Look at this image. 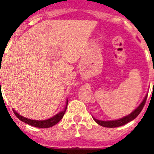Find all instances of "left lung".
I'll return each mask as SVG.
<instances>
[{
    "label": "left lung",
    "mask_w": 154,
    "mask_h": 154,
    "mask_svg": "<svg viewBox=\"0 0 154 154\" xmlns=\"http://www.w3.org/2000/svg\"><path fill=\"white\" fill-rule=\"evenodd\" d=\"M146 99H147V95L146 96V97L144 98L143 101L141 103V104L131 114L128 115L127 116H125V117L122 118V119H117V120H112V121H102L99 120V119H96L95 118H93L94 120L96 121V123L99 125L102 126H104V127H109V128H114V127H118V126H123V125L126 124L129 122L132 121L133 119H135L139 114L140 113V112L142 111L144 105L146 103Z\"/></svg>",
    "instance_id": "8db88e82"
}]
</instances>
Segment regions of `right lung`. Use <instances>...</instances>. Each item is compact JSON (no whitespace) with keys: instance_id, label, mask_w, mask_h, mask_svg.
Instances as JSON below:
<instances>
[{"instance_id":"obj_1","label":"right lung","mask_w":154,"mask_h":154,"mask_svg":"<svg viewBox=\"0 0 154 154\" xmlns=\"http://www.w3.org/2000/svg\"><path fill=\"white\" fill-rule=\"evenodd\" d=\"M68 103H69V102L67 101V103H66V106H65L64 111H62V112H60L59 113H58L57 115H55V116H53V117L51 118V119H46V120L39 121V120H33V119H27V118L23 117V116H21L19 115V114L17 113V112H16L14 110H13V111H14V113L15 114L16 116H17V117L20 120L22 121V122H24V123H27V124H29L32 126H35V127L48 128V127H51V126H55V124H57V123H58V122H59V121L62 119L64 114H65V111H66V109H67Z\"/></svg>"}]
</instances>
